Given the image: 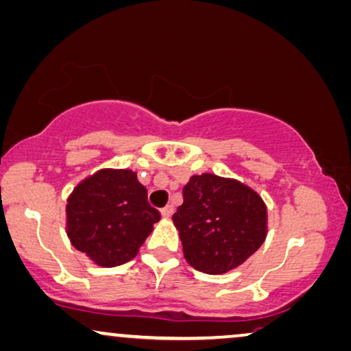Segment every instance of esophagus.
I'll return each instance as SVG.
<instances>
[{
	"label": "esophagus",
	"instance_id": "esophagus-1",
	"mask_svg": "<svg viewBox=\"0 0 351 351\" xmlns=\"http://www.w3.org/2000/svg\"><path fill=\"white\" fill-rule=\"evenodd\" d=\"M160 213H162V216H164V218H170V216L173 215V206H171V205H167L165 208H162V210H160Z\"/></svg>",
	"mask_w": 351,
	"mask_h": 351
}]
</instances>
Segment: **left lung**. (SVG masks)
<instances>
[{"instance_id": "left-lung-1", "label": "left lung", "mask_w": 351, "mask_h": 351, "mask_svg": "<svg viewBox=\"0 0 351 351\" xmlns=\"http://www.w3.org/2000/svg\"><path fill=\"white\" fill-rule=\"evenodd\" d=\"M184 202L171 216L191 267L221 275L258 251L267 237V205L258 192L234 178L192 175Z\"/></svg>"}]
</instances>
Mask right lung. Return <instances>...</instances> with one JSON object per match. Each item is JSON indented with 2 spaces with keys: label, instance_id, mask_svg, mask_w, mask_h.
<instances>
[{
  "label": "right lung",
  "instance_id": "obj_1",
  "mask_svg": "<svg viewBox=\"0 0 351 351\" xmlns=\"http://www.w3.org/2000/svg\"><path fill=\"white\" fill-rule=\"evenodd\" d=\"M160 213L147 202L136 171L101 169L79 181L66 199V235L100 267L132 261Z\"/></svg>",
  "mask_w": 351,
  "mask_h": 351
}]
</instances>
